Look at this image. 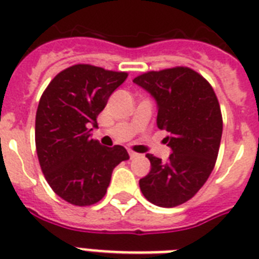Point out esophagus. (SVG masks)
<instances>
[{"label": "esophagus", "instance_id": "obj_1", "mask_svg": "<svg viewBox=\"0 0 259 259\" xmlns=\"http://www.w3.org/2000/svg\"><path fill=\"white\" fill-rule=\"evenodd\" d=\"M129 156H130V158H132V160H133V158L138 157V156H140V154L136 153V152H129Z\"/></svg>", "mask_w": 259, "mask_h": 259}]
</instances>
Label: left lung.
Returning <instances> with one entry per match:
<instances>
[{"label": "left lung", "instance_id": "obj_1", "mask_svg": "<svg viewBox=\"0 0 259 259\" xmlns=\"http://www.w3.org/2000/svg\"><path fill=\"white\" fill-rule=\"evenodd\" d=\"M133 82L157 101L158 129L173 153L166 161L146 154L150 172L140 180L144 196L164 208L192 199L208 180L221 146L223 118L208 80L189 67L148 71Z\"/></svg>", "mask_w": 259, "mask_h": 259}]
</instances>
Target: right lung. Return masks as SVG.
I'll return each instance as SVG.
<instances>
[{
  "instance_id": "right-lung-1",
  "label": "right lung",
  "mask_w": 259,
  "mask_h": 259,
  "mask_svg": "<svg viewBox=\"0 0 259 259\" xmlns=\"http://www.w3.org/2000/svg\"><path fill=\"white\" fill-rule=\"evenodd\" d=\"M127 72L75 64L60 71L44 90L34 126L38 162L47 183L63 200L93 205L107 192L111 173L129 154L121 145L102 146L91 126Z\"/></svg>"
}]
</instances>
